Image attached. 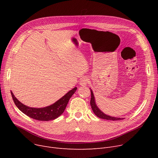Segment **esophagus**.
I'll return each mask as SVG.
<instances>
[{
    "instance_id": "obj_1",
    "label": "esophagus",
    "mask_w": 158,
    "mask_h": 158,
    "mask_svg": "<svg viewBox=\"0 0 158 158\" xmlns=\"http://www.w3.org/2000/svg\"><path fill=\"white\" fill-rule=\"evenodd\" d=\"M89 79L87 77H83L82 78L80 81V85L81 86H85L88 83V81Z\"/></svg>"
}]
</instances>
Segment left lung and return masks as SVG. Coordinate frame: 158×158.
<instances>
[{"label":"left lung","mask_w":158,"mask_h":158,"mask_svg":"<svg viewBox=\"0 0 158 158\" xmlns=\"http://www.w3.org/2000/svg\"><path fill=\"white\" fill-rule=\"evenodd\" d=\"M91 100H90V105L91 107H92V109L94 111V113H95V114L98 118H101L102 119H106V120H123L124 118H116V117H110V116L106 115L104 113H102L100 110H99L96 104H95V98H94V95L93 94L92 90L91 89Z\"/></svg>","instance_id":"8db88e82"}]
</instances>
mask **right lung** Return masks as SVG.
I'll use <instances>...</instances> for the list:
<instances>
[{
  "label": "right lung",
  "mask_w": 158,
  "mask_h": 158,
  "mask_svg": "<svg viewBox=\"0 0 158 158\" xmlns=\"http://www.w3.org/2000/svg\"><path fill=\"white\" fill-rule=\"evenodd\" d=\"M76 89L77 88L75 87L54 104L42 108L29 107L18 101L12 92H11V94L14 103L22 113L33 119L40 121H48L57 118L64 112L70 97L76 92Z\"/></svg>",
  "instance_id": "1"
}]
</instances>
